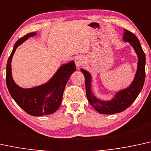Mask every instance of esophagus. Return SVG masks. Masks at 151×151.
I'll return each instance as SVG.
<instances>
[{
	"mask_svg": "<svg viewBox=\"0 0 151 151\" xmlns=\"http://www.w3.org/2000/svg\"><path fill=\"white\" fill-rule=\"evenodd\" d=\"M83 63V58L81 56H78L77 58L75 59V64L77 68H80Z\"/></svg>",
	"mask_w": 151,
	"mask_h": 151,
	"instance_id": "esophagus-1",
	"label": "esophagus"
}]
</instances>
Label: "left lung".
<instances>
[{"mask_svg":"<svg viewBox=\"0 0 151 151\" xmlns=\"http://www.w3.org/2000/svg\"><path fill=\"white\" fill-rule=\"evenodd\" d=\"M123 35V40L128 42L134 48L135 52L138 56L137 71L132 84L127 88L122 90L116 93L113 100L110 101H102L95 97L91 92V74L86 70L81 69V71L85 77L86 92L88 100L91 105L102 114H113L123 111L128 108L136 100L141 91H142L145 81L146 72V55L143 51L140 42L137 36L132 32L125 29Z\"/></svg>","mask_w":151,"mask_h":151,"instance_id":"left-lung-1","label":"left lung"}]
</instances>
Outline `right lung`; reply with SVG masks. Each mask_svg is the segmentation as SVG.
I'll return each instance as SVG.
<instances>
[{"label": "right lung", "mask_w": 151, "mask_h": 151, "mask_svg": "<svg viewBox=\"0 0 151 151\" xmlns=\"http://www.w3.org/2000/svg\"><path fill=\"white\" fill-rule=\"evenodd\" d=\"M36 33L26 34L17 41L7 60L6 67V84L12 98L26 113L31 116H40L54 113L62 102L63 95L66 83L71 74L75 72L74 61L63 65L57 70L54 76L45 84L39 86L22 88L14 83L11 72V62L17 47L28 37Z\"/></svg>", "instance_id": "right-lung-1"}]
</instances>
